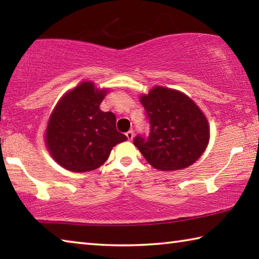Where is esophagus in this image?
<instances>
[{
  "mask_svg": "<svg viewBox=\"0 0 259 259\" xmlns=\"http://www.w3.org/2000/svg\"><path fill=\"white\" fill-rule=\"evenodd\" d=\"M125 136H126V138H128L129 140H133L134 139V131L133 130H129L128 133H125Z\"/></svg>",
  "mask_w": 259,
  "mask_h": 259,
  "instance_id": "34e87169",
  "label": "esophagus"
}]
</instances>
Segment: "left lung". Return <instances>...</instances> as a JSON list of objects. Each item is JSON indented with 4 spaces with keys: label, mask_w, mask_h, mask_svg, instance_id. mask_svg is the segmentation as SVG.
<instances>
[{
    "label": "left lung",
    "mask_w": 259,
    "mask_h": 259,
    "mask_svg": "<svg viewBox=\"0 0 259 259\" xmlns=\"http://www.w3.org/2000/svg\"><path fill=\"white\" fill-rule=\"evenodd\" d=\"M140 103L150 134L136 136L134 144L152 166L164 171L181 170L202 155L209 142V124L191 98L155 87L140 97Z\"/></svg>",
    "instance_id": "8db88e82"
}]
</instances>
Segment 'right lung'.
<instances>
[{
	"label": "right lung",
	"instance_id": "obj_1",
	"mask_svg": "<svg viewBox=\"0 0 259 259\" xmlns=\"http://www.w3.org/2000/svg\"><path fill=\"white\" fill-rule=\"evenodd\" d=\"M106 90L82 82L63 98L52 112L47 128V146L56 162L74 172L99 168L112 148L126 140L116 130L112 112L100 111Z\"/></svg>",
	"mask_w": 259,
	"mask_h": 259
}]
</instances>
